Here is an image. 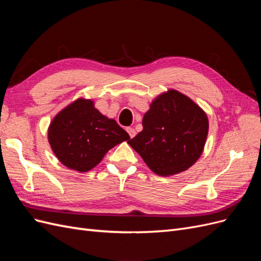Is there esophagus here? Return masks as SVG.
I'll use <instances>...</instances> for the list:
<instances>
[{
	"label": "esophagus",
	"mask_w": 261,
	"mask_h": 261,
	"mask_svg": "<svg viewBox=\"0 0 261 261\" xmlns=\"http://www.w3.org/2000/svg\"><path fill=\"white\" fill-rule=\"evenodd\" d=\"M126 130H127V133H128V135H129V137L130 138H134L136 136V130L134 129V128H132V127H127L126 128Z\"/></svg>",
	"instance_id": "esophagus-1"
}]
</instances>
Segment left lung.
Returning <instances> with one entry per match:
<instances>
[{
    "instance_id": "obj_1",
    "label": "left lung",
    "mask_w": 261,
    "mask_h": 261,
    "mask_svg": "<svg viewBox=\"0 0 261 261\" xmlns=\"http://www.w3.org/2000/svg\"><path fill=\"white\" fill-rule=\"evenodd\" d=\"M143 126L128 145L156 175L170 176L186 171L199 159L209 121L191 98L170 89L152 100Z\"/></svg>"
}]
</instances>
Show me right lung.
Here are the masks:
<instances>
[{"mask_svg": "<svg viewBox=\"0 0 261 261\" xmlns=\"http://www.w3.org/2000/svg\"><path fill=\"white\" fill-rule=\"evenodd\" d=\"M130 139L113 118L94 108L92 99L78 98L53 117L48 140L58 160L69 170L88 172L110 149Z\"/></svg>", "mask_w": 261, "mask_h": 261, "instance_id": "right-lung-1", "label": "right lung"}]
</instances>
